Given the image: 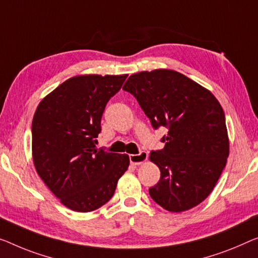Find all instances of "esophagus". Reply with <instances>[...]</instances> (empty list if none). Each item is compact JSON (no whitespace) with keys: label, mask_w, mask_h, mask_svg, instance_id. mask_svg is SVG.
I'll list each match as a JSON object with an SVG mask.
<instances>
[{"label":"esophagus","mask_w":258,"mask_h":258,"mask_svg":"<svg viewBox=\"0 0 258 258\" xmlns=\"http://www.w3.org/2000/svg\"><path fill=\"white\" fill-rule=\"evenodd\" d=\"M148 154L147 152H140L139 154H132L130 155V162L133 164V166H140L147 160Z\"/></svg>","instance_id":"1"}]
</instances>
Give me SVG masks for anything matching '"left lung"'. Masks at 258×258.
I'll list each match as a JSON object with an SVG mask.
<instances>
[{
	"instance_id": "8db88e82",
	"label": "left lung",
	"mask_w": 258,
	"mask_h": 258,
	"mask_svg": "<svg viewBox=\"0 0 258 258\" xmlns=\"http://www.w3.org/2000/svg\"><path fill=\"white\" fill-rule=\"evenodd\" d=\"M137 98L154 128L167 127L161 151L149 160L161 177L149 189L153 201L170 212H183L205 201L229 155L224 110L206 88L171 69L131 75L122 87Z\"/></svg>"
}]
</instances>
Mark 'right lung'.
<instances>
[{
    "label": "right lung",
    "instance_id": "right-lung-1",
    "mask_svg": "<svg viewBox=\"0 0 258 258\" xmlns=\"http://www.w3.org/2000/svg\"><path fill=\"white\" fill-rule=\"evenodd\" d=\"M127 75H80L43 98L32 120V157L40 178L64 206L91 212L112 198L127 154L96 148L109 99Z\"/></svg>",
    "mask_w": 258,
    "mask_h": 258
}]
</instances>
